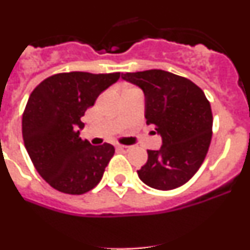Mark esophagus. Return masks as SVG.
Wrapping results in <instances>:
<instances>
[{"instance_id":"1","label":"esophagus","mask_w":250,"mask_h":250,"mask_svg":"<svg viewBox=\"0 0 250 250\" xmlns=\"http://www.w3.org/2000/svg\"><path fill=\"white\" fill-rule=\"evenodd\" d=\"M118 149L121 150V151H127L130 149V146H126V145H118Z\"/></svg>"}]
</instances>
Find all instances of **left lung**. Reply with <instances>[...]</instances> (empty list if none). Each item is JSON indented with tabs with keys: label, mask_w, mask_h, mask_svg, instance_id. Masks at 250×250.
<instances>
[{
	"label": "left lung",
	"mask_w": 250,
	"mask_h": 250,
	"mask_svg": "<svg viewBox=\"0 0 250 250\" xmlns=\"http://www.w3.org/2000/svg\"><path fill=\"white\" fill-rule=\"evenodd\" d=\"M145 94L147 125L163 138L160 150H147L139 178L159 190H171L189 180L204 161L213 135L210 103L199 86L164 70L121 74Z\"/></svg>",
	"instance_id": "obj_1"
}]
</instances>
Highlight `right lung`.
<instances>
[{"mask_svg": "<svg viewBox=\"0 0 250 250\" xmlns=\"http://www.w3.org/2000/svg\"><path fill=\"white\" fill-rule=\"evenodd\" d=\"M120 72H60L34 89L22 115V138L37 173L65 194L80 195L99 184L115 152L80 138L81 118Z\"/></svg>", "mask_w": 250, "mask_h": 250, "instance_id": "right-lung-1", "label": "right lung"}]
</instances>
